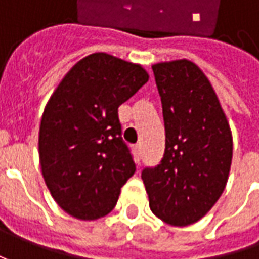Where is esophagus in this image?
Returning <instances> with one entry per match:
<instances>
[{
	"mask_svg": "<svg viewBox=\"0 0 259 259\" xmlns=\"http://www.w3.org/2000/svg\"><path fill=\"white\" fill-rule=\"evenodd\" d=\"M141 154H143V151H141V145H135L134 147V157H135V163L137 164H140V161H141Z\"/></svg>",
	"mask_w": 259,
	"mask_h": 259,
	"instance_id": "1",
	"label": "esophagus"
}]
</instances>
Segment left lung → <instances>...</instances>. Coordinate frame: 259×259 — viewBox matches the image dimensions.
Returning a JSON list of instances; mask_svg holds the SVG:
<instances>
[{"label":"left lung","instance_id":"1","mask_svg":"<svg viewBox=\"0 0 259 259\" xmlns=\"http://www.w3.org/2000/svg\"><path fill=\"white\" fill-rule=\"evenodd\" d=\"M161 98L165 150L141 179L153 213L174 226L202 219L224 192L232 163V134L204 73L189 60L153 66Z\"/></svg>","mask_w":259,"mask_h":259}]
</instances>
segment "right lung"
<instances>
[{
    "label": "right lung",
    "instance_id": "right-lung-1",
    "mask_svg": "<svg viewBox=\"0 0 259 259\" xmlns=\"http://www.w3.org/2000/svg\"><path fill=\"white\" fill-rule=\"evenodd\" d=\"M140 65L106 53L77 62L46 105L38 134L45 182L57 204L82 221L108 214L135 173L119 105L147 83Z\"/></svg>",
    "mask_w": 259,
    "mask_h": 259
}]
</instances>
